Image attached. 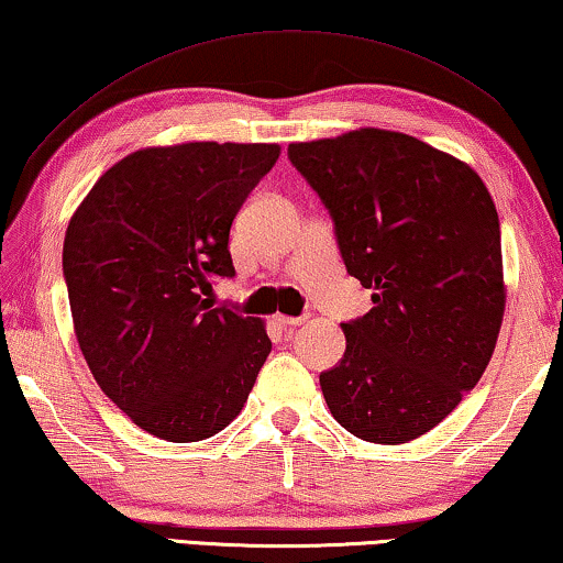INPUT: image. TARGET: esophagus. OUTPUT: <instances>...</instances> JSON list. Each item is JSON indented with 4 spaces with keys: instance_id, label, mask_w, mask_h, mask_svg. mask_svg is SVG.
<instances>
[{
    "instance_id": "obj_1",
    "label": "esophagus",
    "mask_w": 563,
    "mask_h": 563,
    "mask_svg": "<svg viewBox=\"0 0 563 563\" xmlns=\"http://www.w3.org/2000/svg\"><path fill=\"white\" fill-rule=\"evenodd\" d=\"M274 319H276V324H282V327H299L307 322V317H287V314H276Z\"/></svg>"
}]
</instances>
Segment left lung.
<instances>
[{"instance_id": "8db88e82", "label": "left lung", "mask_w": 563, "mask_h": 563, "mask_svg": "<svg viewBox=\"0 0 563 563\" xmlns=\"http://www.w3.org/2000/svg\"><path fill=\"white\" fill-rule=\"evenodd\" d=\"M372 307L319 375L332 418L367 443L426 435L473 390L506 309L496 203L478 173L418 137L360 128L291 143Z\"/></svg>"}]
</instances>
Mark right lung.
<instances>
[{
	"label": "right lung",
	"instance_id": "add662e5",
	"mask_svg": "<svg viewBox=\"0 0 563 563\" xmlns=\"http://www.w3.org/2000/svg\"><path fill=\"white\" fill-rule=\"evenodd\" d=\"M276 143L191 141L110 166L65 231L73 327L95 383L168 443L221 432L272 352L266 322L213 309L229 231Z\"/></svg>",
	"mask_w": 563,
	"mask_h": 563
}]
</instances>
